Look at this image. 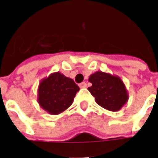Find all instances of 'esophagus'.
Here are the masks:
<instances>
[{
    "label": "esophagus",
    "instance_id": "34e87169",
    "mask_svg": "<svg viewBox=\"0 0 158 158\" xmlns=\"http://www.w3.org/2000/svg\"><path fill=\"white\" fill-rule=\"evenodd\" d=\"M86 86H87V84L85 82H82L81 84H79V87L80 88H85Z\"/></svg>",
    "mask_w": 158,
    "mask_h": 158
}]
</instances>
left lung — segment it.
Instances as JSON below:
<instances>
[{"label":"left lung","mask_w":158,"mask_h":158,"mask_svg":"<svg viewBox=\"0 0 158 158\" xmlns=\"http://www.w3.org/2000/svg\"><path fill=\"white\" fill-rule=\"evenodd\" d=\"M92 85L88 88L96 103L103 108L118 112L129 100L125 85L118 76L97 71L89 77Z\"/></svg>","instance_id":"1"}]
</instances>
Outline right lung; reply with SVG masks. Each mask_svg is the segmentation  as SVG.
<instances>
[{
    "label": "right lung",
    "mask_w": 158,
    "mask_h": 158,
    "mask_svg": "<svg viewBox=\"0 0 158 158\" xmlns=\"http://www.w3.org/2000/svg\"><path fill=\"white\" fill-rule=\"evenodd\" d=\"M79 87L70 78L60 72L44 78L38 87V103L42 109L52 115L64 112L72 105Z\"/></svg>",
    "instance_id": "obj_1"
}]
</instances>
